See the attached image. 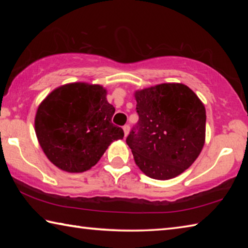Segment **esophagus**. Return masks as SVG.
<instances>
[{"label":"esophagus","mask_w":248,"mask_h":248,"mask_svg":"<svg viewBox=\"0 0 248 248\" xmlns=\"http://www.w3.org/2000/svg\"><path fill=\"white\" fill-rule=\"evenodd\" d=\"M124 137H127L128 136V133H129V130H130V127H129V124H125V125H124Z\"/></svg>","instance_id":"obj_1"}]
</instances>
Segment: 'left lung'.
<instances>
[{
	"label": "left lung",
	"instance_id": "obj_1",
	"mask_svg": "<svg viewBox=\"0 0 248 248\" xmlns=\"http://www.w3.org/2000/svg\"><path fill=\"white\" fill-rule=\"evenodd\" d=\"M139 121L127 137L138 167L166 180L186 170L203 148L205 109L189 87L164 83L134 93Z\"/></svg>",
	"mask_w": 248,
	"mask_h": 248
}]
</instances>
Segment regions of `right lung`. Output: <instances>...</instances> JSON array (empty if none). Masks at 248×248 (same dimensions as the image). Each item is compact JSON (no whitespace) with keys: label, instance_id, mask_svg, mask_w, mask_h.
<instances>
[{"label":"right lung","instance_id":"obj_1","mask_svg":"<svg viewBox=\"0 0 248 248\" xmlns=\"http://www.w3.org/2000/svg\"><path fill=\"white\" fill-rule=\"evenodd\" d=\"M103 86L70 83L58 87L37 109L35 131L49 161L62 170L92 169L124 130L111 123L115 107Z\"/></svg>","mask_w":248,"mask_h":248}]
</instances>
